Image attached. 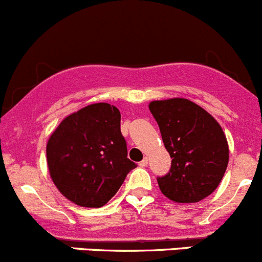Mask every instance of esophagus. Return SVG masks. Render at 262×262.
<instances>
[{
	"label": "esophagus",
	"instance_id": "esophagus-1",
	"mask_svg": "<svg viewBox=\"0 0 262 262\" xmlns=\"http://www.w3.org/2000/svg\"><path fill=\"white\" fill-rule=\"evenodd\" d=\"M147 165H148V158L144 157L143 160H142L141 162H139V166H141V167H146Z\"/></svg>",
	"mask_w": 262,
	"mask_h": 262
}]
</instances>
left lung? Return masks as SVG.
<instances>
[{
  "instance_id": "left-lung-1",
  "label": "left lung",
  "mask_w": 262,
  "mask_h": 262,
  "mask_svg": "<svg viewBox=\"0 0 262 262\" xmlns=\"http://www.w3.org/2000/svg\"><path fill=\"white\" fill-rule=\"evenodd\" d=\"M171 168L157 178L161 191L176 203H196L218 187L228 165V143L209 113L186 99L152 101Z\"/></svg>"
}]
</instances>
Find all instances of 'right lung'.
Here are the masks:
<instances>
[{"label":"right lung","mask_w":262,"mask_h":262,"mask_svg":"<svg viewBox=\"0 0 262 262\" xmlns=\"http://www.w3.org/2000/svg\"><path fill=\"white\" fill-rule=\"evenodd\" d=\"M120 132V112L106 102L67 116L50 136L47 161L52 180L75 204L100 208L137 167Z\"/></svg>","instance_id":"obj_1"}]
</instances>
